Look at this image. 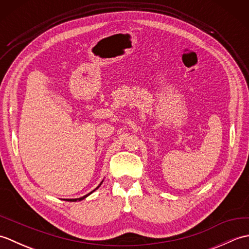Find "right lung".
I'll use <instances>...</instances> for the list:
<instances>
[{"label":"right lung","mask_w":249,"mask_h":249,"mask_svg":"<svg viewBox=\"0 0 249 249\" xmlns=\"http://www.w3.org/2000/svg\"><path fill=\"white\" fill-rule=\"evenodd\" d=\"M98 187H99V186H98ZM98 187H96L94 190H96ZM94 190H93V192H94ZM93 192H91L89 194H92ZM89 194H88V195H86V196H83V197H81V198H77V199H65V200H66V201H80V200H83L86 197H88V196H89Z\"/></svg>","instance_id":"1"}]
</instances>
